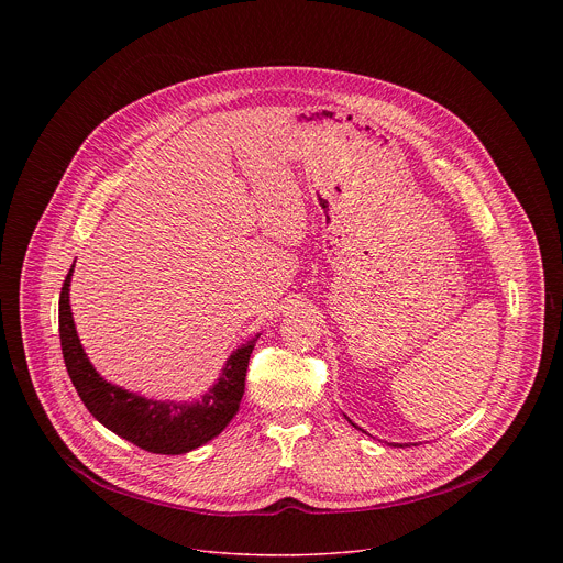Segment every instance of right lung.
<instances>
[{
    "label": "right lung",
    "mask_w": 563,
    "mask_h": 563,
    "mask_svg": "<svg viewBox=\"0 0 563 563\" xmlns=\"http://www.w3.org/2000/svg\"><path fill=\"white\" fill-rule=\"evenodd\" d=\"M70 276L73 267L59 291V343L66 372L87 410L118 437L155 454H185L218 437L238 412L250 356L258 336L233 352L218 383L196 404L148 400L107 383L89 363L70 316Z\"/></svg>",
    "instance_id": "add662e5"
}]
</instances>
